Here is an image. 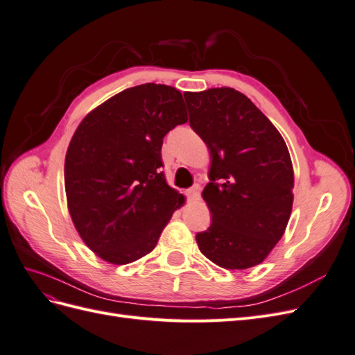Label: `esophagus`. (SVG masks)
Segmentation results:
<instances>
[{"mask_svg":"<svg viewBox=\"0 0 355 355\" xmlns=\"http://www.w3.org/2000/svg\"><path fill=\"white\" fill-rule=\"evenodd\" d=\"M200 191H201V187L198 184H196L192 188H189L187 191V197L189 201H196L200 198Z\"/></svg>","mask_w":355,"mask_h":355,"instance_id":"34e87169","label":"esophagus"}]
</instances>
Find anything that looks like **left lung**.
I'll return each mask as SVG.
<instances>
[{"mask_svg": "<svg viewBox=\"0 0 355 355\" xmlns=\"http://www.w3.org/2000/svg\"><path fill=\"white\" fill-rule=\"evenodd\" d=\"M189 125L211 166L202 198L211 213L197 234L201 253L227 270L263 262L286 231L293 166L284 139L256 105L230 87L184 93Z\"/></svg>", "mask_w": 355, "mask_h": 355, "instance_id": "obj_1", "label": "left lung"}]
</instances>
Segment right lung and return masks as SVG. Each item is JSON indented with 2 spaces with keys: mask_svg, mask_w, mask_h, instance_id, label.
I'll return each instance as SVG.
<instances>
[{
  "mask_svg": "<svg viewBox=\"0 0 355 355\" xmlns=\"http://www.w3.org/2000/svg\"><path fill=\"white\" fill-rule=\"evenodd\" d=\"M188 121L182 93L148 83L112 96L84 118L65 158L68 209L103 261L125 265L154 250L185 198L161 171L164 136Z\"/></svg>",
  "mask_w": 355,
  "mask_h": 355,
  "instance_id": "right-lung-1",
  "label": "right lung"
}]
</instances>
